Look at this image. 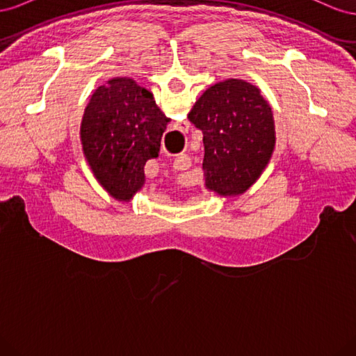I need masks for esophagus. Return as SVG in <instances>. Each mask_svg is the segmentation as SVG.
<instances>
[{"mask_svg": "<svg viewBox=\"0 0 356 356\" xmlns=\"http://www.w3.org/2000/svg\"><path fill=\"white\" fill-rule=\"evenodd\" d=\"M172 166H174V169H177V170H186V169H188V166H191V159L186 154H181L174 160Z\"/></svg>", "mask_w": 356, "mask_h": 356, "instance_id": "34e87169", "label": "esophagus"}]
</instances>
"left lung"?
Masks as SVG:
<instances>
[{"label": "left lung", "instance_id": "1", "mask_svg": "<svg viewBox=\"0 0 356 356\" xmlns=\"http://www.w3.org/2000/svg\"><path fill=\"white\" fill-rule=\"evenodd\" d=\"M203 134L204 182L218 195H241L275 148L273 114L255 86L227 79L204 92L188 114Z\"/></svg>", "mask_w": 356, "mask_h": 356}]
</instances>
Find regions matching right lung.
Returning <instances> with one entry per match:
<instances>
[{
  "mask_svg": "<svg viewBox=\"0 0 356 356\" xmlns=\"http://www.w3.org/2000/svg\"><path fill=\"white\" fill-rule=\"evenodd\" d=\"M170 122L152 92L132 79H113L92 95L81 122L83 152L101 186L129 200L144 186V166L159 156Z\"/></svg>",
  "mask_w": 356,
  "mask_h": 356,
  "instance_id": "add662e5",
  "label": "right lung"
}]
</instances>
